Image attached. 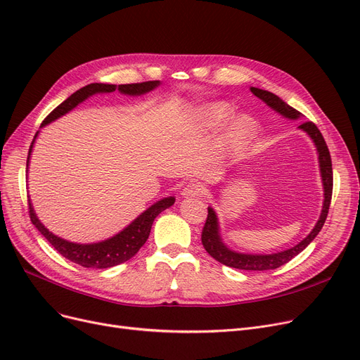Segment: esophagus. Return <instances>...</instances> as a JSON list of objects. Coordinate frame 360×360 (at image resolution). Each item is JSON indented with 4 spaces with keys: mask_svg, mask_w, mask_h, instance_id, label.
<instances>
[{
    "mask_svg": "<svg viewBox=\"0 0 360 360\" xmlns=\"http://www.w3.org/2000/svg\"><path fill=\"white\" fill-rule=\"evenodd\" d=\"M202 194H205V186L200 182H190L182 191L184 197H201Z\"/></svg>",
    "mask_w": 360,
    "mask_h": 360,
    "instance_id": "1",
    "label": "esophagus"
}]
</instances>
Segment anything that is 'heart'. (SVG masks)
Returning <instances> with one entry per match:
<instances>
[{
	"label": "heart",
	"instance_id": "heart-1",
	"mask_svg": "<svg viewBox=\"0 0 360 360\" xmlns=\"http://www.w3.org/2000/svg\"><path fill=\"white\" fill-rule=\"evenodd\" d=\"M231 115H232V107L229 104L213 103L195 112L194 120L197 122L200 128L212 129L224 123ZM255 134H256V123L253 122V119H250L247 116H240L229 123V127L225 131V139L231 146L240 147L252 141Z\"/></svg>",
	"mask_w": 360,
	"mask_h": 360
}]
</instances>
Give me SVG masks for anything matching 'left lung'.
<instances>
[{
    "label": "left lung",
    "instance_id": "8db88e82",
    "mask_svg": "<svg viewBox=\"0 0 360 360\" xmlns=\"http://www.w3.org/2000/svg\"><path fill=\"white\" fill-rule=\"evenodd\" d=\"M256 97H259L262 101L266 103L271 108H274L275 112L279 115H283L287 119H299L302 116L300 112H297L295 108L288 105L285 101L281 100L275 94L259 89V88H250ZM300 129H303L311 139L318 148L319 154V167H321V176H322V184H323V206H322V213L319 216V221L316 222L315 228L311 229L309 236L292 248L284 250V252L274 253V255H243L237 253L229 250L224 243L221 236H219V226H217V217L216 213L212 207L207 209V219L206 224L202 226L201 232V243L202 247L206 248V252L216 259L217 262H221L222 264H226L229 268H236V269H243V271H269V269H276L283 264L288 263L294 256L302 253L303 250L315 240V237L322 229L328 210H330L331 205V197H333V163H331V154L330 150H328V146L325 143V139L318 129L316 124L314 122H304L302 123Z\"/></svg>",
    "mask_w": 360,
    "mask_h": 360
}]
</instances>
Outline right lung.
Segmentation results:
<instances>
[{
    "label": "right lung",
    "instance_id": "obj_1",
    "mask_svg": "<svg viewBox=\"0 0 360 360\" xmlns=\"http://www.w3.org/2000/svg\"><path fill=\"white\" fill-rule=\"evenodd\" d=\"M160 85V81H147V82H139V84H124V85H108V84H89L81 89H77L73 92L69 98H66L63 103L58 104L54 110L44 119L41 123V127H45L46 123H50L56 120L57 117L66 115L70 112L72 108H75L77 104L85 101L88 97L94 96V94L98 92H113L119 89L122 94H128V96H141V94H146L155 86ZM38 132L35 134L37 138ZM34 138V141H35ZM34 141L30 144L29 154H27V162H29V155L30 151H32ZM175 202L174 197H167L160 201L155 202L151 207H148L144 213L139 214L135 221L124 228L122 232H119L117 236L108 238L101 243H94V244H76V243H69L63 238L56 237L54 233H51L49 229H46L39 221L34 212L32 205L27 200V206H29V216L32 224L38 228V231L42 233V236L49 240V243L57 250V252L69 259L73 263L81 264L84 268H94V269H107L116 266V264H120L123 262L129 260L134 257L139 248H141L151 231V225L154 222V219L159 216L163 210L170 207Z\"/></svg>",
    "mask_w": 360,
    "mask_h": 360
}]
</instances>
